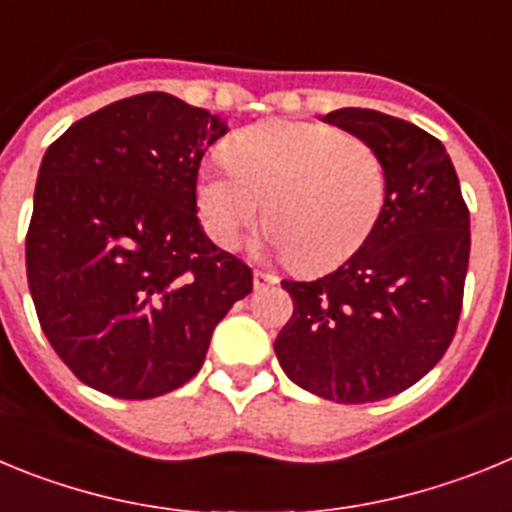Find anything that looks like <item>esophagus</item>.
Segmentation results:
<instances>
[{"instance_id": "obj_1", "label": "esophagus", "mask_w": 512, "mask_h": 512, "mask_svg": "<svg viewBox=\"0 0 512 512\" xmlns=\"http://www.w3.org/2000/svg\"><path fill=\"white\" fill-rule=\"evenodd\" d=\"M271 284H277V277L274 274H266V271H253V287L266 289Z\"/></svg>"}]
</instances>
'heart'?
Here are the masks:
<instances>
[{
  "label": "heart",
  "mask_w": 512,
  "mask_h": 512,
  "mask_svg": "<svg viewBox=\"0 0 512 512\" xmlns=\"http://www.w3.org/2000/svg\"><path fill=\"white\" fill-rule=\"evenodd\" d=\"M230 169L197 176V212L220 248L264 228L289 266L318 274L351 259L387 205V169L377 148L320 122L271 120L243 130Z\"/></svg>",
  "instance_id": "obj_1"
}]
</instances>
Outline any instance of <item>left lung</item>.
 <instances>
[{
	"label": "left lung",
	"mask_w": 512,
	"mask_h": 512,
	"mask_svg": "<svg viewBox=\"0 0 512 512\" xmlns=\"http://www.w3.org/2000/svg\"><path fill=\"white\" fill-rule=\"evenodd\" d=\"M323 120L377 148L387 205L346 264L315 282H282L295 312L274 351L302 390L361 405L408 390L446 354L467 279L469 210L449 153L418 125L361 107Z\"/></svg>",
	"instance_id": "1"
}]
</instances>
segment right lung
<instances>
[{
    "mask_svg": "<svg viewBox=\"0 0 512 512\" xmlns=\"http://www.w3.org/2000/svg\"><path fill=\"white\" fill-rule=\"evenodd\" d=\"M223 117L166 92L74 122L43 156L27 230L40 328L84 384L151 400L200 372L212 330L253 289L197 217Z\"/></svg>",
    "mask_w": 512,
    "mask_h": 512,
    "instance_id": "obj_1",
    "label": "right lung"
}]
</instances>
